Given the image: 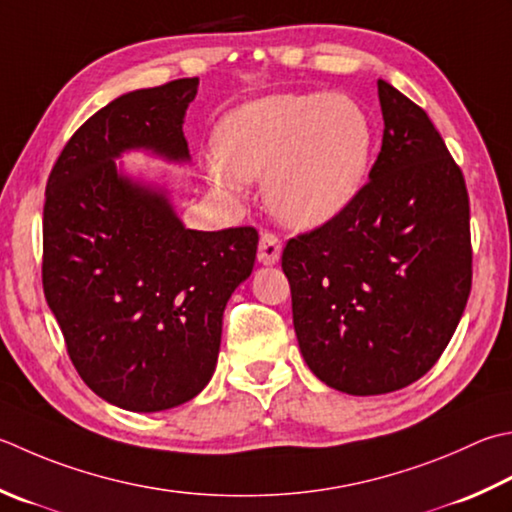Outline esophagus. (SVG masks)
Instances as JSON below:
<instances>
[{"label":"esophagus","instance_id":"1","mask_svg":"<svg viewBox=\"0 0 512 512\" xmlns=\"http://www.w3.org/2000/svg\"><path fill=\"white\" fill-rule=\"evenodd\" d=\"M279 255H282V239H279L275 233H262L259 237V250H257V259L264 266H273L279 262Z\"/></svg>","mask_w":512,"mask_h":512}]
</instances>
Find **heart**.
Instances as JSON below:
<instances>
[{"instance_id":"heart-1","label":"heart","mask_w":512,"mask_h":512,"mask_svg":"<svg viewBox=\"0 0 512 512\" xmlns=\"http://www.w3.org/2000/svg\"><path fill=\"white\" fill-rule=\"evenodd\" d=\"M373 142V119L355 97L270 95L224 117L217 128L219 155L208 157L206 170L228 193L266 175L270 210L288 226L317 228L353 204Z\"/></svg>"}]
</instances>
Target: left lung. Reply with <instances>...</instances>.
<instances>
[{
  "instance_id": "left-lung-1",
  "label": "left lung",
  "mask_w": 512,
  "mask_h": 512,
  "mask_svg": "<svg viewBox=\"0 0 512 512\" xmlns=\"http://www.w3.org/2000/svg\"><path fill=\"white\" fill-rule=\"evenodd\" d=\"M382 150L342 215L288 239L282 268L308 368L348 395L424 377L453 337L473 284L462 168L435 124L377 79Z\"/></svg>"
}]
</instances>
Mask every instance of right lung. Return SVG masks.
Segmentation results:
<instances>
[{
  "label": "right lung",
  "instance_id": "add662e5",
  "mask_svg": "<svg viewBox=\"0 0 512 512\" xmlns=\"http://www.w3.org/2000/svg\"><path fill=\"white\" fill-rule=\"evenodd\" d=\"M197 84L113 99L75 130L46 184V302L86 386L133 413L202 393L226 302L255 266L253 226L190 230L164 190L117 173L115 159L135 148L188 162L182 124Z\"/></svg>",
  "mask_w": 512,
  "mask_h": 512
}]
</instances>
